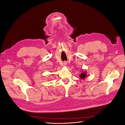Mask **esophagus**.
Masks as SVG:
<instances>
[{"label":"esophagus","instance_id":"1","mask_svg":"<svg viewBox=\"0 0 125 125\" xmlns=\"http://www.w3.org/2000/svg\"><path fill=\"white\" fill-rule=\"evenodd\" d=\"M63 64H64V65H66V64H67V62H64Z\"/></svg>","mask_w":125,"mask_h":125}]
</instances>
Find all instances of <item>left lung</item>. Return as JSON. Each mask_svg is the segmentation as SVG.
<instances>
[{
    "mask_svg": "<svg viewBox=\"0 0 125 125\" xmlns=\"http://www.w3.org/2000/svg\"><path fill=\"white\" fill-rule=\"evenodd\" d=\"M81 79H84L86 77V73L85 72H82V73L79 75Z\"/></svg>",
    "mask_w": 125,
    "mask_h": 125,
    "instance_id": "left-lung-1",
    "label": "left lung"
}]
</instances>
